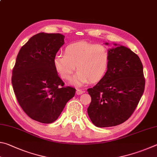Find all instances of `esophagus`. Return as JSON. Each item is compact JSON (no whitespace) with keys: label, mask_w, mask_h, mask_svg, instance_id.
Wrapping results in <instances>:
<instances>
[{"label":"esophagus","mask_w":157,"mask_h":157,"mask_svg":"<svg viewBox=\"0 0 157 157\" xmlns=\"http://www.w3.org/2000/svg\"><path fill=\"white\" fill-rule=\"evenodd\" d=\"M83 92H84L83 90H81V89H77V90H76V94H78V95L82 94H83Z\"/></svg>","instance_id":"1"}]
</instances>
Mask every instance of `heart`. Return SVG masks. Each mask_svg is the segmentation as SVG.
I'll list each match as a JSON object with an SVG mask.
<instances>
[{"label":"heart","instance_id":"1","mask_svg":"<svg viewBox=\"0 0 157 157\" xmlns=\"http://www.w3.org/2000/svg\"><path fill=\"white\" fill-rule=\"evenodd\" d=\"M109 54L103 45L84 41L68 45L64 54H57L53 63L56 72L64 80H70L74 70L78 72L71 83L77 86L88 82L96 83L105 76L108 68Z\"/></svg>","mask_w":157,"mask_h":157}]
</instances>
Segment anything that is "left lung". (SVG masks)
Returning a JSON list of instances; mask_svg holds the SVG:
<instances>
[{
    "instance_id": "left-lung-1",
    "label": "left lung",
    "mask_w": 157,
    "mask_h": 157,
    "mask_svg": "<svg viewBox=\"0 0 157 157\" xmlns=\"http://www.w3.org/2000/svg\"><path fill=\"white\" fill-rule=\"evenodd\" d=\"M108 45V43H105ZM109 49L108 68L92 88L87 114L93 124L107 128L121 124L135 110L144 94L145 81L138 55L125 46Z\"/></svg>"
}]
</instances>
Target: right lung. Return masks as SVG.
I'll list each match as a JSON object with an SVG mask.
<instances>
[{"label":"right lung","instance_id":"add662e5","mask_svg":"<svg viewBox=\"0 0 157 157\" xmlns=\"http://www.w3.org/2000/svg\"><path fill=\"white\" fill-rule=\"evenodd\" d=\"M60 34L38 33L21 48L12 70V84L18 104L32 119L54 122L76 89L65 86L54 67L57 52L64 44Z\"/></svg>","mask_w":157,"mask_h":157}]
</instances>
